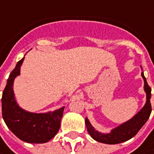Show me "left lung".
<instances>
[{
    "label": "left lung",
    "instance_id": "obj_1",
    "mask_svg": "<svg viewBox=\"0 0 154 154\" xmlns=\"http://www.w3.org/2000/svg\"><path fill=\"white\" fill-rule=\"evenodd\" d=\"M141 76L144 79V89L146 93V103L145 104L142 109L135 115L128 122L122 124L121 126L117 127L116 128L113 129L110 134H101L95 130V128L91 126L89 120L85 119V124L87 130L90 134V136L95 140L98 142L105 144H118L130 140L131 138L135 136V134L140 131V129L143 127V125L150 116L152 112V106H151V88L147 84L146 79L144 77L143 72Z\"/></svg>",
    "mask_w": 154,
    "mask_h": 154
}]
</instances>
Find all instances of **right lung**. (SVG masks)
Segmentation results:
<instances>
[{
    "instance_id": "right-lung-1",
    "label": "right lung",
    "mask_w": 154,
    "mask_h": 154,
    "mask_svg": "<svg viewBox=\"0 0 154 154\" xmlns=\"http://www.w3.org/2000/svg\"><path fill=\"white\" fill-rule=\"evenodd\" d=\"M20 59L11 71L2 97V118L8 128L21 140L28 143H45L54 137L59 130L64 107L48 114H34L23 110L17 105L13 84L20 75Z\"/></svg>"
}]
</instances>
